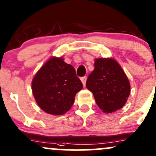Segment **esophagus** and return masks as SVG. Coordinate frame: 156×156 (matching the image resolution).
Returning a JSON list of instances; mask_svg holds the SVG:
<instances>
[{
	"instance_id": "obj_1",
	"label": "esophagus",
	"mask_w": 156,
	"mask_h": 156,
	"mask_svg": "<svg viewBox=\"0 0 156 156\" xmlns=\"http://www.w3.org/2000/svg\"><path fill=\"white\" fill-rule=\"evenodd\" d=\"M87 76H83V77H82V78H81V82H82V83H83V86H85V84H86V81H87Z\"/></svg>"
}]
</instances>
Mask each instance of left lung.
<instances>
[{
  "instance_id": "8db88e82",
  "label": "left lung",
  "mask_w": 156,
  "mask_h": 156,
  "mask_svg": "<svg viewBox=\"0 0 156 156\" xmlns=\"http://www.w3.org/2000/svg\"><path fill=\"white\" fill-rule=\"evenodd\" d=\"M89 75L86 87L93 94L97 105L106 113H112L126 104L130 84L124 70L112 58H98Z\"/></svg>"
}]
</instances>
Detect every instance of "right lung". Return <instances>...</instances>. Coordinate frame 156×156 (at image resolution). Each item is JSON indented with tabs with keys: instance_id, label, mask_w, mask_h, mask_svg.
Here are the masks:
<instances>
[{
	"instance_id": "right-lung-1",
	"label": "right lung",
	"mask_w": 156,
	"mask_h": 156,
	"mask_svg": "<svg viewBox=\"0 0 156 156\" xmlns=\"http://www.w3.org/2000/svg\"><path fill=\"white\" fill-rule=\"evenodd\" d=\"M32 87L39 107L47 113L60 115L71 108L83 84L72 65L62 58H52L35 75Z\"/></svg>"
}]
</instances>
